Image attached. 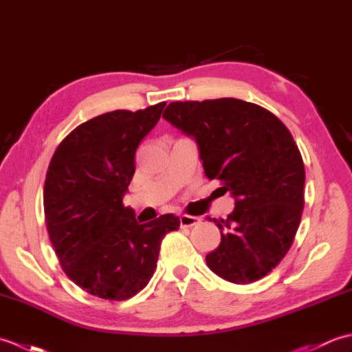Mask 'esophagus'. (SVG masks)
Instances as JSON below:
<instances>
[{
    "label": "esophagus",
    "mask_w": 352,
    "mask_h": 352,
    "mask_svg": "<svg viewBox=\"0 0 352 352\" xmlns=\"http://www.w3.org/2000/svg\"><path fill=\"white\" fill-rule=\"evenodd\" d=\"M197 223H199V218H197V216H190V214H182L180 216V226L183 228L193 227V226H197Z\"/></svg>",
    "instance_id": "esophagus-1"
}]
</instances>
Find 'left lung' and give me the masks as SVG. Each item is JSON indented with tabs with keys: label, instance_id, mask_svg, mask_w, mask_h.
Wrapping results in <instances>:
<instances>
[{
	"label": "left lung",
	"instance_id": "1",
	"mask_svg": "<svg viewBox=\"0 0 352 352\" xmlns=\"http://www.w3.org/2000/svg\"><path fill=\"white\" fill-rule=\"evenodd\" d=\"M163 118L197 140L207 178L236 199L227 219H213L221 243L207 266L236 284L263 278L290 250L302 216L305 169L287 126L236 98L175 101Z\"/></svg>",
	"mask_w": 352,
	"mask_h": 352
}]
</instances>
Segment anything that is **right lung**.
I'll use <instances>...</instances> for the list:
<instances>
[{"instance_id": "add662e5", "label": "right lung", "mask_w": 352, "mask_h": 352, "mask_svg": "<svg viewBox=\"0 0 352 352\" xmlns=\"http://www.w3.org/2000/svg\"><path fill=\"white\" fill-rule=\"evenodd\" d=\"M164 106L89 119L60 142L50 162L43 188L50 241L68 278L102 300L139 294L155 271L163 237L180 227L170 213L139 223L122 204L136 149Z\"/></svg>"}]
</instances>
